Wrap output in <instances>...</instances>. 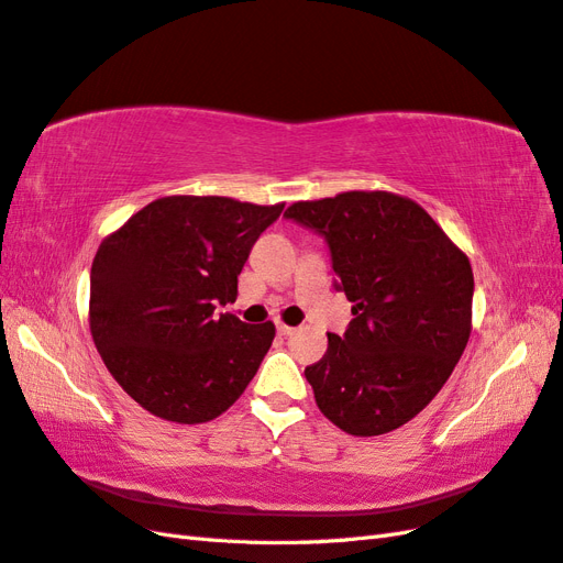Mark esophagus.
<instances>
[{
  "label": "esophagus",
  "instance_id": "34e87169",
  "mask_svg": "<svg viewBox=\"0 0 563 563\" xmlns=\"http://www.w3.org/2000/svg\"><path fill=\"white\" fill-rule=\"evenodd\" d=\"M294 331H296L294 327H286L284 321H277V333H279V335H291Z\"/></svg>",
  "mask_w": 563,
  "mask_h": 563
}]
</instances>
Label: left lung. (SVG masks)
Wrapping results in <instances>:
<instances>
[{
	"instance_id": "1",
	"label": "left lung",
	"mask_w": 563,
	"mask_h": 563,
	"mask_svg": "<svg viewBox=\"0 0 563 563\" xmlns=\"http://www.w3.org/2000/svg\"><path fill=\"white\" fill-rule=\"evenodd\" d=\"M319 232L352 302L345 335L305 368L319 411L354 437L401 428L453 373L472 331L474 277L460 251L413 199L352 190L296 201L284 213Z\"/></svg>"
}]
</instances>
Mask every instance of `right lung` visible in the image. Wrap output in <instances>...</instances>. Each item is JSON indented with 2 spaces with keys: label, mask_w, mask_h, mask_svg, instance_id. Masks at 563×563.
<instances>
[{
  "label": "right lung",
  "mask_w": 563,
  "mask_h": 563,
  "mask_svg": "<svg viewBox=\"0 0 563 563\" xmlns=\"http://www.w3.org/2000/svg\"><path fill=\"white\" fill-rule=\"evenodd\" d=\"M284 203L174 195L108 234L91 265L89 327L112 378L145 411L180 424L225 413L258 371L275 323L216 319L236 298L255 240Z\"/></svg>",
  "instance_id": "obj_1"
}]
</instances>
